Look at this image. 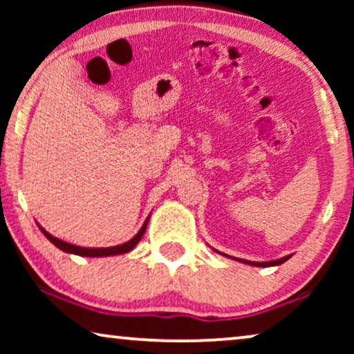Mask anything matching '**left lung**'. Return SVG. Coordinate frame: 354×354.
I'll use <instances>...</instances> for the list:
<instances>
[{
	"mask_svg": "<svg viewBox=\"0 0 354 354\" xmlns=\"http://www.w3.org/2000/svg\"><path fill=\"white\" fill-rule=\"evenodd\" d=\"M287 259H290V256H285V258H280V259H275V261H266V263H254V261H245V259H239V261H241V263H246V264H251V266H258V268H269V266L282 264Z\"/></svg>",
	"mask_w": 354,
	"mask_h": 354,
	"instance_id": "obj_1",
	"label": "left lung"
}]
</instances>
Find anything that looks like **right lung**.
Instances as JSON below:
<instances>
[{"instance_id":"right-lung-1","label":"right lung","mask_w":354,"mask_h":354,"mask_svg":"<svg viewBox=\"0 0 354 354\" xmlns=\"http://www.w3.org/2000/svg\"><path fill=\"white\" fill-rule=\"evenodd\" d=\"M147 224H148V219L145 221L142 229L138 230V234L135 235L132 240L125 241V243H122V245L111 246V248H84V246L71 245V243H67V241H62L59 239H56V236L48 234L45 229H41V227H40V230L43 232V235H45L53 245L57 246V248L62 250V251H66V253L79 254V256H90V258H98V256H114V254H124V253H129V251H132L135 246H137L138 241L142 240L145 230H147Z\"/></svg>"}]
</instances>
